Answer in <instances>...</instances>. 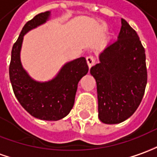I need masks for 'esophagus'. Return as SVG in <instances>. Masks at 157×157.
Listing matches in <instances>:
<instances>
[{"label":"esophagus","instance_id":"obj_1","mask_svg":"<svg viewBox=\"0 0 157 157\" xmlns=\"http://www.w3.org/2000/svg\"><path fill=\"white\" fill-rule=\"evenodd\" d=\"M86 60H87V63L89 68H91L93 65L94 64V56H87V57H86Z\"/></svg>","mask_w":157,"mask_h":157}]
</instances>
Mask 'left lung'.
Segmentation results:
<instances>
[{
	"instance_id": "1",
	"label": "left lung",
	"mask_w": 157,
	"mask_h": 157,
	"mask_svg": "<svg viewBox=\"0 0 157 157\" xmlns=\"http://www.w3.org/2000/svg\"><path fill=\"white\" fill-rule=\"evenodd\" d=\"M144 48L135 30L121 19L118 39L90 69L96 81L99 119L108 124L126 120L137 109L147 84Z\"/></svg>"
}]
</instances>
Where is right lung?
Here are the masks:
<instances>
[{
    "mask_svg": "<svg viewBox=\"0 0 157 157\" xmlns=\"http://www.w3.org/2000/svg\"><path fill=\"white\" fill-rule=\"evenodd\" d=\"M51 13V11L38 13L22 28L12 49L9 77L17 100L30 114L38 119L56 121L70 113L74 105L79 81L87 75L88 66L83 56L70 61L54 78L47 82L34 80L23 68L20 51L24 36L46 23Z\"/></svg>",
    "mask_w": 157,
    "mask_h": 157,
    "instance_id": "add662e5",
    "label": "right lung"
}]
</instances>
